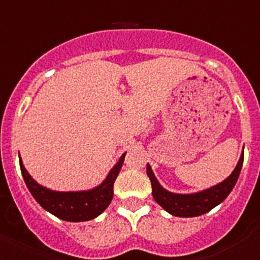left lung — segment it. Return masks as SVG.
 <instances>
[{
	"mask_svg": "<svg viewBox=\"0 0 260 260\" xmlns=\"http://www.w3.org/2000/svg\"><path fill=\"white\" fill-rule=\"evenodd\" d=\"M242 164L243 153L241 155L240 161H238L233 173L226 180L222 181L219 185L213 186L211 189L197 192V194L187 195L173 194V192H169L162 189L155 178V176H153L150 165H147V174L150 177L151 185H152L153 199L165 211H168V212L174 216H178V217H194V216H201L211 211L228 197L229 192L233 190L234 185L237 182L238 177H240Z\"/></svg>",
	"mask_w": 260,
	"mask_h": 260,
	"instance_id": "left-lung-1",
	"label": "left lung"
}]
</instances>
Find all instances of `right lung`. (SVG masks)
I'll return each mask as SVG.
<instances>
[{"label":"right lung","instance_id":"add662e5","mask_svg":"<svg viewBox=\"0 0 260 260\" xmlns=\"http://www.w3.org/2000/svg\"><path fill=\"white\" fill-rule=\"evenodd\" d=\"M125 155L126 153H123L121 156L118 162L109 172L107 180L102 185L89 191L78 192H57L45 189L34 181V178L26 171L22 160H19V164L22 176L29 192L44 210L66 221H88L100 215L112 202L114 181L122 167Z\"/></svg>","mask_w":260,"mask_h":260}]
</instances>
